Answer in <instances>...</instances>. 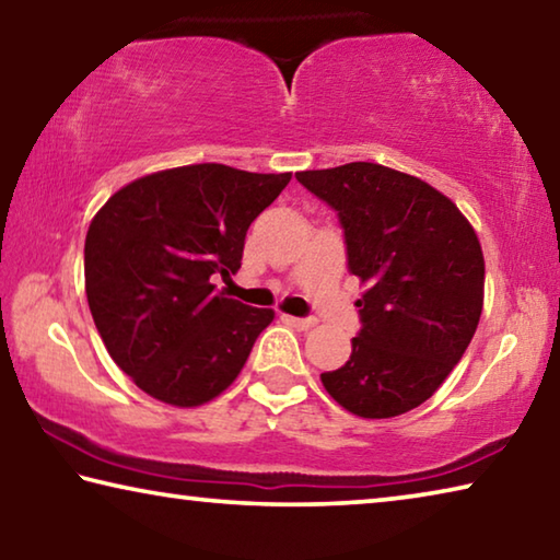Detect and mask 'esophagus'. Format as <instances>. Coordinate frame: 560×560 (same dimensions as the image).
Segmentation results:
<instances>
[{
    "label": "esophagus",
    "instance_id": "esophagus-1",
    "mask_svg": "<svg viewBox=\"0 0 560 560\" xmlns=\"http://www.w3.org/2000/svg\"><path fill=\"white\" fill-rule=\"evenodd\" d=\"M283 320H287L289 326H293V328H299V330H308L311 326L316 324L314 318H296V316H281Z\"/></svg>",
    "mask_w": 560,
    "mask_h": 560
}]
</instances>
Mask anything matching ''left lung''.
<instances>
[{
  "label": "left lung",
  "instance_id": "8db88e82",
  "mask_svg": "<svg viewBox=\"0 0 560 560\" xmlns=\"http://www.w3.org/2000/svg\"><path fill=\"white\" fill-rule=\"evenodd\" d=\"M299 183L334 207L355 301L353 353L320 383L348 412L385 420L422 405L467 350L485 306V254L457 205L420 177L375 163L306 170Z\"/></svg>",
  "mask_w": 560,
  "mask_h": 560
}]
</instances>
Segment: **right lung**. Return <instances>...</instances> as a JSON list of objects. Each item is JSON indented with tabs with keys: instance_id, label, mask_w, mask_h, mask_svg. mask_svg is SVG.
Masks as SVG:
<instances>
[{
	"instance_id": "obj_1",
	"label": "right lung",
	"mask_w": 560,
	"mask_h": 560,
	"mask_svg": "<svg viewBox=\"0 0 560 560\" xmlns=\"http://www.w3.org/2000/svg\"><path fill=\"white\" fill-rule=\"evenodd\" d=\"M289 179L220 163L173 167L132 179L93 217L89 308L140 390L197 407L240 375L273 311L226 299L214 279L242 267L246 230Z\"/></svg>"
}]
</instances>
